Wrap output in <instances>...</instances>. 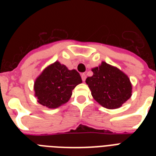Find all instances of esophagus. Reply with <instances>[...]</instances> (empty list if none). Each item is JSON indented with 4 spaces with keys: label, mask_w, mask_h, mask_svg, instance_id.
Here are the masks:
<instances>
[{
    "label": "esophagus",
    "mask_w": 156,
    "mask_h": 156,
    "mask_svg": "<svg viewBox=\"0 0 156 156\" xmlns=\"http://www.w3.org/2000/svg\"><path fill=\"white\" fill-rule=\"evenodd\" d=\"M81 77H82V80H83V82H85L86 78H87V75H86L85 73H82V74H81Z\"/></svg>",
    "instance_id": "1"
}]
</instances>
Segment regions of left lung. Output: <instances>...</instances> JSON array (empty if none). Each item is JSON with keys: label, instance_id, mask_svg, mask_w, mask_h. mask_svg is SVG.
Returning <instances> with one entry per match:
<instances>
[{"label": "left lung", "instance_id": "8db88e82", "mask_svg": "<svg viewBox=\"0 0 156 156\" xmlns=\"http://www.w3.org/2000/svg\"><path fill=\"white\" fill-rule=\"evenodd\" d=\"M92 72L93 76L88 77L86 83L93 98L103 107L117 108L130 98L132 85L122 71L102 62L99 67L92 69Z\"/></svg>", "mask_w": 156, "mask_h": 156}]
</instances>
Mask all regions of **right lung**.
Segmentation results:
<instances>
[{"instance_id": "1", "label": "right lung", "mask_w": 156, "mask_h": 156, "mask_svg": "<svg viewBox=\"0 0 156 156\" xmlns=\"http://www.w3.org/2000/svg\"><path fill=\"white\" fill-rule=\"evenodd\" d=\"M82 83V78L75 69L56 61L43 71L35 82L34 89L38 102L49 108H56L68 102L72 90Z\"/></svg>"}]
</instances>
